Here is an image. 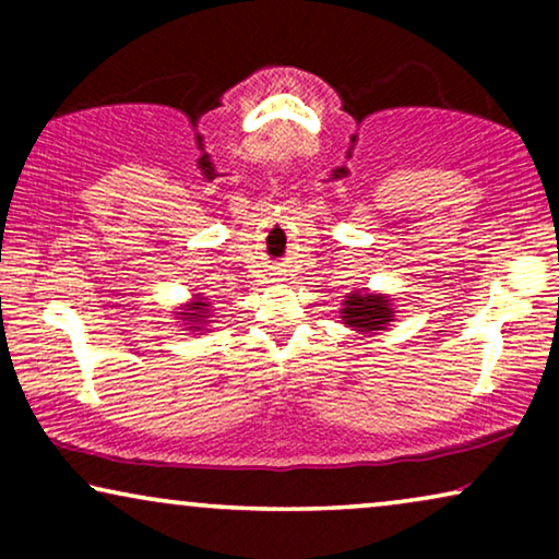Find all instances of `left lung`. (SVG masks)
<instances>
[{
  "instance_id": "1",
  "label": "left lung",
  "mask_w": 559,
  "mask_h": 559,
  "mask_svg": "<svg viewBox=\"0 0 559 559\" xmlns=\"http://www.w3.org/2000/svg\"><path fill=\"white\" fill-rule=\"evenodd\" d=\"M343 320L354 331L371 333V331H384L389 320H394L392 302L384 295H348V300L343 302Z\"/></svg>"
}]
</instances>
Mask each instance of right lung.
Masks as SVG:
<instances>
[{
  "mask_svg": "<svg viewBox=\"0 0 559 559\" xmlns=\"http://www.w3.org/2000/svg\"><path fill=\"white\" fill-rule=\"evenodd\" d=\"M198 300H201V297H198ZM188 310L190 312H178V316H182V318L188 320V323H186L188 328L203 325V320L209 318V316H205V312H209V302H193ZM198 331H201V328H198Z\"/></svg>",
  "mask_w": 559,
  "mask_h": 559,
  "instance_id": "obj_1",
  "label": "right lung"
}]
</instances>
